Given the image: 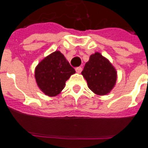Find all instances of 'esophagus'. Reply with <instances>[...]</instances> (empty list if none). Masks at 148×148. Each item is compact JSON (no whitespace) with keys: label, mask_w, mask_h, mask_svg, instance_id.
I'll use <instances>...</instances> for the list:
<instances>
[{"label":"esophagus","mask_w":148,"mask_h":148,"mask_svg":"<svg viewBox=\"0 0 148 148\" xmlns=\"http://www.w3.org/2000/svg\"><path fill=\"white\" fill-rule=\"evenodd\" d=\"M76 71H77V73H78V74H79V73L81 72V71H82V68L81 67H77V68H76Z\"/></svg>","instance_id":"obj_1"}]
</instances>
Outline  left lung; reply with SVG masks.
<instances>
[{
  "mask_svg": "<svg viewBox=\"0 0 148 148\" xmlns=\"http://www.w3.org/2000/svg\"><path fill=\"white\" fill-rule=\"evenodd\" d=\"M81 74L87 81L89 88L97 95L109 94L116 82V70L111 62L99 52L90 56Z\"/></svg>",
  "mask_w": 148,
  "mask_h": 148,
  "instance_id": "left-lung-1",
  "label": "left lung"
}]
</instances>
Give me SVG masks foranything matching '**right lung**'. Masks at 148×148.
Wrapping results in <instances>:
<instances>
[{"mask_svg": "<svg viewBox=\"0 0 148 148\" xmlns=\"http://www.w3.org/2000/svg\"><path fill=\"white\" fill-rule=\"evenodd\" d=\"M75 70L71 67L65 56L55 51L44 58L34 69V77L38 88L49 97L60 94L66 82Z\"/></svg>", "mask_w": 148, "mask_h": 148, "instance_id": "add662e5", "label": "right lung"}]
</instances>
